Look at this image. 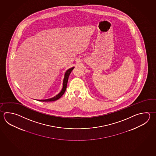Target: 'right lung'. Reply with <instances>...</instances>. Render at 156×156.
Segmentation results:
<instances>
[{
    "label": "right lung",
    "mask_w": 156,
    "mask_h": 156,
    "mask_svg": "<svg viewBox=\"0 0 156 156\" xmlns=\"http://www.w3.org/2000/svg\"><path fill=\"white\" fill-rule=\"evenodd\" d=\"M74 67L71 68L70 69H69L68 70L66 71L65 75V78L63 80V88H62V90L59 93L58 95H57L56 97L51 98V99H48L46 100H38V101H53L55 100H58L60 98L62 97L63 94L65 93V91L67 88V85L68 80V77L69 76V74H71V72L73 69Z\"/></svg>",
    "instance_id": "right-lung-1"
}]
</instances>
